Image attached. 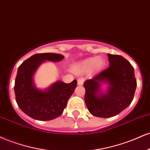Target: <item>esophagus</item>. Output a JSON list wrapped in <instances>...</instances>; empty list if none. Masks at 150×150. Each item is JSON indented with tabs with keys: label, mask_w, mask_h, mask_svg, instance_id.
<instances>
[{
	"label": "esophagus",
	"mask_w": 150,
	"mask_h": 150,
	"mask_svg": "<svg viewBox=\"0 0 150 150\" xmlns=\"http://www.w3.org/2000/svg\"><path fill=\"white\" fill-rule=\"evenodd\" d=\"M77 83H78L79 86H82L83 84V79H79L78 81H77Z\"/></svg>",
	"instance_id": "esophagus-1"
}]
</instances>
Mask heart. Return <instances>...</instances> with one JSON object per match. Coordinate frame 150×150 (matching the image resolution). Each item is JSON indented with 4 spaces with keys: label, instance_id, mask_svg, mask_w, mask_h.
<instances>
[{
    "label": "heart",
    "instance_id": "heart-1",
    "mask_svg": "<svg viewBox=\"0 0 150 150\" xmlns=\"http://www.w3.org/2000/svg\"><path fill=\"white\" fill-rule=\"evenodd\" d=\"M105 64V59L101 56L88 57L76 63L72 67V70L79 74L87 73L90 71L93 73H98L103 69Z\"/></svg>",
    "mask_w": 150,
    "mask_h": 150
}]
</instances>
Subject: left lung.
<instances>
[{
	"label": "left lung",
	"mask_w": 150,
	"mask_h": 150,
	"mask_svg": "<svg viewBox=\"0 0 150 150\" xmlns=\"http://www.w3.org/2000/svg\"><path fill=\"white\" fill-rule=\"evenodd\" d=\"M110 67L84 83L85 103L92 115L110 118L119 114L133 101L137 82L134 69L124 57L107 54ZM108 85L105 93L101 84Z\"/></svg>",
	"instance_id": "obj_1"
}]
</instances>
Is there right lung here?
Instances as JSON below:
<instances>
[{
	"label": "right lung",
	"mask_w": 150,
	"mask_h": 150,
	"mask_svg": "<svg viewBox=\"0 0 150 150\" xmlns=\"http://www.w3.org/2000/svg\"><path fill=\"white\" fill-rule=\"evenodd\" d=\"M63 59L64 56L59 54H35L19 67L14 88L16 102L29 117L36 120L50 121L63 113L76 87L77 81L75 79L69 83L58 81L45 90L36 88L33 81L35 73L42 63Z\"/></svg>",
	"instance_id": "add662e5"
}]
</instances>
